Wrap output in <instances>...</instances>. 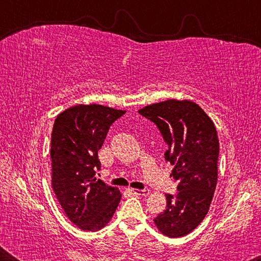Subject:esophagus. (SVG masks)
<instances>
[{"instance_id":"34e87169","label":"esophagus","mask_w":261,"mask_h":261,"mask_svg":"<svg viewBox=\"0 0 261 261\" xmlns=\"http://www.w3.org/2000/svg\"><path fill=\"white\" fill-rule=\"evenodd\" d=\"M131 191L135 194H138V196H148L149 190H139V189H131Z\"/></svg>"}]
</instances>
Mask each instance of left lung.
<instances>
[{"mask_svg":"<svg viewBox=\"0 0 261 261\" xmlns=\"http://www.w3.org/2000/svg\"><path fill=\"white\" fill-rule=\"evenodd\" d=\"M156 124L168 144L165 158L174 166L176 196L166 194L167 208L154 219L170 238L194 230L207 214L218 182L219 138L213 121L197 103L170 99L138 110Z\"/></svg>","mask_w":261,"mask_h":261,"instance_id":"8db88e82","label":"left lung"}]
</instances>
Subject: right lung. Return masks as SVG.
<instances>
[{
    "instance_id": "add662e5",
    "label": "right lung",
    "mask_w": 261,
    "mask_h": 261,
    "mask_svg": "<svg viewBox=\"0 0 261 261\" xmlns=\"http://www.w3.org/2000/svg\"><path fill=\"white\" fill-rule=\"evenodd\" d=\"M124 114L102 105H77L54 122L51 187L69 220L82 230L98 231L107 226L120 204L118 188L96 179L95 173L109 127Z\"/></svg>"
}]
</instances>
